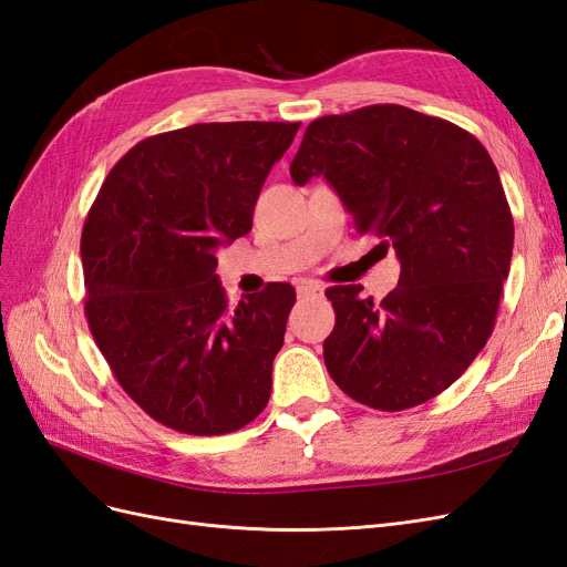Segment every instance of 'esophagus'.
Returning a JSON list of instances; mask_svg holds the SVG:
<instances>
[{
	"label": "esophagus",
	"instance_id": "obj_1",
	"mask_svg": "<svg viewBox=\"0 0 567 567\" xmlns=\"http://www.w3.org/2000/svg\"><path fill=\"white\" fill-rule=\"evenodd\" d=\"M297 295L299 299H318L322 297V287L318 282H301L297 287Z\"/></svg>",
	"mask_w": 567,
	"mask_h": 567
}]
</instances>
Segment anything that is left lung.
Returning a JSON list of instances; mask_svg holds the SVG:
<instances>
[{
  "label": "left lung",
  "mask_w": 567,
  "mask_h": 567,
  "mask_svg": "<svg viewBox=\"0 0 567 567\" xmlns=\"http://www.w3.org/2000/svg\"><path fill=\"white\" fill-rule=\"evenodd\" d=\"M289 175L326 177L355 230L401 264L382 301L361 285L326 292L330 378L378 411L442 394L487 344L511 268L513 216L487 150L454 123L375 104L316 118Z\"/></svg>",
  "instance_id": "left-lung-1"
}]
</instances>
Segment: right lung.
<instances>
[{
  "label": "right lung",
  "mask_w": 567,
  "mask_h": 567,
  "mask_svg": "<svg viewBox=\"0 0 567 567\" xmlns=\"http://www.w3.org/2000/svg\"><path fill=\"white\" fill-rule=\"evenodd\" d=\"M301 123H197L142 140L111 168L80 256L96 347L137 406L214 436L266 409L297 292L228 306L216 251L251 230L258 194Z\"/></svg>",
  "instance_id": "1"
}]
</instances>
